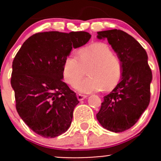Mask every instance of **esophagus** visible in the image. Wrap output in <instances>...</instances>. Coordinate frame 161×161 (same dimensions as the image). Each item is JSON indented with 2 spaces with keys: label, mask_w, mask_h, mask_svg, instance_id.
I'll list each match as a JSON object with an SVG mask.
<instances>
[{
  "label": "esophagus",
  "mask_w": 161,
  "mask_h": 161,
  "mask_svg": "<svg viewBox=\"0 0 161 161\" xmlns=\"http://www.w3.org/2000/svg\"><path fill=\"white\" fill-rule=\"evenodd\" d=\"M86 97H87L86 95H82V94H78L77 95V98L79 101H81V100H83L84 99L86 98Z\"/></svg>",
  "instance_id": "34e87169"
}]
</instances>
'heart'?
I'll return each instance as SVG.
<instances>
[{"mask_svg":"<svg viewBox=\"0 0 161 161\" xmlns=\"http://www.w3.org/2000/svg\"><path fill=\"white\" fill-rule=\"evenodd\" d=\"M76 55H69L64 61L62 75L64 81L73 86L89 69L90 78L78 81L75 88L83 93L100 90L111 91L121 81L123 64L104 43H94L78 50Z\"/></svg>","mask_w":161,"mask_h":161,"instance_id":"obj_1","label":"heart"}]
</instances>
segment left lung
<instances>
[{
	"label": "left lung",
	"instance_id": "left-lung-1",
	"mask_svg": "<svg viewBox=\"0 0 161 161\" xmlns=\"http://www.w3.org/2000/svg\"><path fill=\"white\" fill-rule=\"evenodd\" d=\"M97 34L108 40L121 59L123 74L118 85L103 97L97 118L104 129L121 132L132 127L148 107L152 71L145 49L127 32L111 30Z\"/></svg>",
	"mask_w": 161,
	"mask_h": 161
}]
</instances>
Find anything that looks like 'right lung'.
Listing matches in <instances>:
<instances>
[{"label": "right lung", "mask_w": 161, "mask_h": 161, "mask_svg": "<svg viewBox=\"0 0 161 161\" xmlns=\"http://www.w3.org/2000/svg\"><path fill=\"white\" fill-rule=\"evenodd\" d=\"M89 32H37L27 39L12 62L11 84L15 107L34 132L54 138L68 130L79 103L76 93L62 81L65 58L72 48L90 40Z\"/></svg>", "instance_id": "1"}]
</instances>
